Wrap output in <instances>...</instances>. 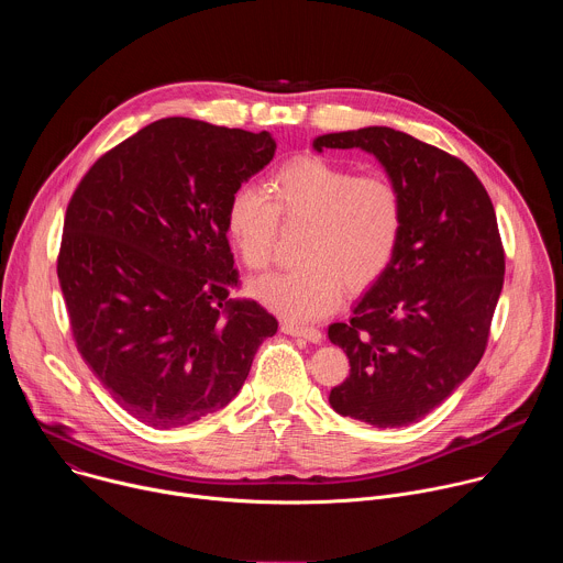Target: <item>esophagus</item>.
<instances>
[{"label": "esophagus", "instance_id": "34e87169", "mask_svg": "<svg viewBox=\"0 0 563 563\" xmlns=\"http://www.w3.org/2000/svg\"><path fill=\"white\" fill-rule=\"evenodd\" d=\"M283 332H285V334H291V336L307 339L309 343H320V341H323V332H320L318 328H307V325L285 323V325H283Z\"/></svg>", "mask_w": 563, "mask_h": 563}]
</instances>
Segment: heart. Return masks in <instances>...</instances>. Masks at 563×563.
I'll return each instance as SVG.
<instances>
[{
  "label": "heart",
  "instance_id": "obj_1",
  "mask_svg": "<svg viewBox=\"0 0 563 563\" xmlns=\"http://www.w3.org/2000/svg\"><path fill=\"white\" fill-rule=\"evenodd\" d=\"M280 222L305 224L300 265L252 283V294L287 320L323 318L345 294L372 287L396 256L406 224V198L380 172L356 174L325 157L305 155L258 187H240L227 202L224 224L243 263L269 267Z\"/></svg>",
  "mask_w": 563,
  "mask_h": 563
}]
</instances>
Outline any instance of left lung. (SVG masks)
I'll return each mask as SVG.
<instances>
[{
  "label": "left lung",
  "instance_id": "1",
  "mask_svg": "<svg viewBox=\"0 0 563 563\" xmlns=\"http://www.w3.org/2000/svg\"><path fill=\"white\" fill-rule=\"evenodd\" d=\"M374 153L406 198L404 235L387 272L330 341L350 376L330 406L374 428L421 421L486 352L506 254L493 200L463 159L389 126L328 133L313 148Z\"/></svg>",
  "mask_w": 563,
  "mask_h": 563
}]
</instances>
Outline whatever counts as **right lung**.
Listing matches in <instances>:
<instances>
[{"instance_id": "add662e5", "label": "right lung", "mask_w": 563, "mask_h": 563, "mask_svg": "<svg viewBox=\"0 0 563 563\" xmlns=\"http://www.w3.org/2000/svg\"><path fill=\"white\" fill-rule=\"evenodd\" d=\"M276 153L267 133L165 118L79 180L57 256L70 332L115 404L169 430L224 408L278 320L240 285L227 202Z\"/></svg>"}]
</instances>
